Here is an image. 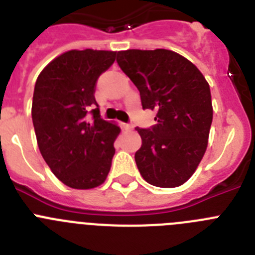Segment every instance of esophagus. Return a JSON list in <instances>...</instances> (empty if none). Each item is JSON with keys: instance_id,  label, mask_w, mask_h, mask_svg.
<instances>
[{"instance_id": "obj_1", "label": "esophagus", "mask_w": 255, "mask_h": 255, "mask_svg": "<svg viewBox=\"0 0 255 255\" xmlns=\"http://www.w3.org/2000/svg\"><path fill=\"white\" fill-rule=\"evenodd\" d=\"M124 129L131 130L132 129V125H131V124H124Z\"/></svg>"}]
</instances>
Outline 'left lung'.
I'll return each mask as SVG.
<instances>
[{"mask_svg":"<svg viewBox=\"0 0 255 255\" xmlns=\"http://www.w3.org/2000/svg\"><path fill=\"white\" fill-rule=\"evenodd\" d=\"M117 64L138 88L143 110H155L150 129L135 130L141 147L135 162L143 179L158 188L188 181L203 158L213 110L211 89L194 64L168 49L117 52Z\"/></svg>","mask_w":255,"mask_h":255,"instance_id":"1","label":"left lung"}]
</instances>
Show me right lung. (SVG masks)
Here are the masks:
<instances>
[{
  "mask_svg": "<svg viewBox=\"0 0 255 255\" xmlns=\"http://www.w3.org/2000/svg\"><path fill=\"white\" fill-rule=\"evenodd\" d=\"M116 58L112 51L65 52L39 74L31 119L42 157L55 176L74 189L107 177L120 128L101 119L96 83Z\"/></svg>",
  "mask_w": 255,
  "mask_h": 255,
  "instance_id": "obj_1",
  "label": "right lung"
}]
</instances>
